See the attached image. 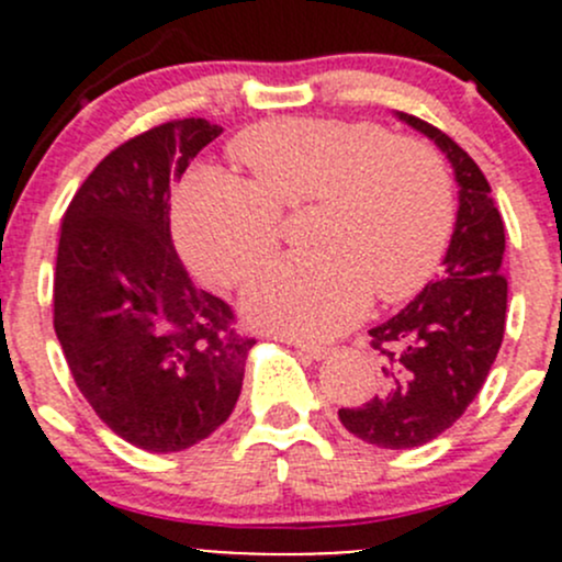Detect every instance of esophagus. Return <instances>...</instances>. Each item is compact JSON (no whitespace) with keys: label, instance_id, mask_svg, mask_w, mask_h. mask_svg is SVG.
I'll return each instance as SVG.
<instances>
[{"label":"esophagus","instance_id":"obj_1","mask_svg":"<svg viewBox=\"0 0 562 562\" xmlns=\"http://www.w3.org/2000/svg\"><path fill=\"white\" fill-rule=\"evenodd\" d=\"M285 342H291L293 348L299 350V353H304V356H307V359H313V361H321V359H326V356H328V348H326V345L304 342V339H293V337H288Z\"/></svg>","mask_w":562,"mask_h":562}]
</instances>
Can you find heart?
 Here are the masks:
<instances>
[{"mask_svg": "<svg viewBox=\"0 0 562 562\" xmlns=\"http://www.w3.org/2000/svg\"><path fill=\"white\" fill-rule=\"evenodd\" d=\"M252 179L195 168L176 198L187 260L217 285H239L274 255L280 203L321 201L313 245L260 271L241 299L255 326L328 339L383 302L413 296L443 258L454 195L443 162L370 122L274 119L234 140Z\"/></svg>", "mask_w": 562, "mask_h": 562, "instance_id": "heart-1", "label": "heart"}]
</instances>
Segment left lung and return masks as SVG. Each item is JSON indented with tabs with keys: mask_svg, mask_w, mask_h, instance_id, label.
Segmentation results:
<instances>
[{
	"mask_svg": "<svg viewBox=\"0 0 562 562\" xmlns=\"http://www.w3.org/2000/svg\"><path fill=\"white\" fill-rule=\"evenodd\" d=\"M394 116L451 162L457 223L440 274L405 310L370 328V345L381 353V394L342 407L339 422L378 449H416L468 411L495 364L506 331V231L473 157L432 124L402 111Z\"/></svg>",
	"mask_w": 562,
	"mask_h": 562,
	"instance_id": "8db88e82",
	"label": "left lung"
}]
</instances>
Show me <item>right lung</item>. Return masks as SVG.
I'll use <instances>...</instances> for the list:
<instances>
[{
	"mask_svg": "<svg viewBox=\"0 0 562 562\" xmlns=\"http://www.w3.org/2000/svg\"><path fill=\"white\" fill-rule=\"evenodd\" d=\"M223 133L179 119L87 176L61 217L54 328L76 386L127 443L171 454L228 422L255 339L201 291L171 241V190Z\"/></svg>",
	"mask_w": 562,
	"mask_h": 562,
	"instance_id": "add662e5",
	"label": "right lung"
}]
</instances>
